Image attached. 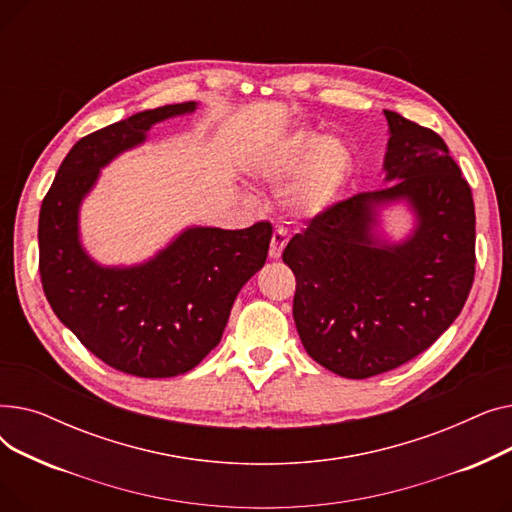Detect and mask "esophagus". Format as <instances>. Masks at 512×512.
I'll list each match as a JSON object with an SVG mask.
<instances>
[{
    "instance_id": "obj_1",
    "label": "esophagus",
    "mask_w": 512,
    "mask_h": 512,
    "mask_svg": "<svg viewBox=\"0 0 512 512\" xmlns=\"http://www.w3.org/2000/svg\"><path fill=\"white\" fill-rule=\"evenodd\" d=\"M286 242H288L286 232H284L282 228L276 230L274 236H272V245H270V257H272V259H278V257L282 255V249L286 247Z\"/></svg>"
}]
</instances>
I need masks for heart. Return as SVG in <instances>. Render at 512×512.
<instances>
[{"mask_svg": "<svg viewBox=\"0 0 512 512\" xmlns=\"http://www.w3.org/2000/svg\"><path fill=\"white\" fill-rule=\"evenodd\" d=\"M245 172L263 184L282 182V207L297 220L326 213L353 176V153L342 139L297 128L255 145L242 157Z\"/></svg>", "mask_w": 512, "mask_h": 512, "instance_id": "heart-1", "label": "heart"}]
</instances>
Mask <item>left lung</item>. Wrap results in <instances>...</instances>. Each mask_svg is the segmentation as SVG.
Instances as JSON below:
<instances>
[{
  "label": "left lung",
  "instance_id": "left-lung-1",
  "mask_svg": "<svg viewBox=\"0 0 512 512\" xmlns=\"http://www.w3.org/2000/svg\"><path fill=\"white\" fill-rule=\"evenodd\" d=\"M388 120L386 184L332 205L294 234L282 259L297 278L292 315L313 361L351 380L400 367L459 317L475 276V207L446 143L396 112ZM414 213L400 241L379 215Z\"/></svg>",
  "mask_w": 512,
  "mask_h": 512
}]
</instances>
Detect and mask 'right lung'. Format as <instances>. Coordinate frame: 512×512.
<instances>
[{
    "label": "right lung",
    "instance_id": "add662e5",
    "mask_svg": "<svg viewBox=\"0 0 512 512\" xmlns=\"http://www.w3.org/2000/svg\"><path fill=\"white\" fill-rule=\"evenodd\" d=\"M195 101L145 110L80 139L39 213V272L62 324L110 367L137 378H174L220 344L236 294L267 259L272 226L245 230L191 226L151 259L101 265L80 242L78 215L101 168L147 141Z\"/></svg>",
    "mask_w": 512,
    "mask_h": 512
}]
</instances>
